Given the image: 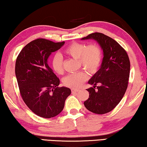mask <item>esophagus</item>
<instances>
[{
  "label": "esophagus",
  "mask_w": 147,
  "mask_h": 147,
  "mask_svg": "<svg viewBox=\"0 0 147 147\" xmlns=\"http://www.w3.org/2000/svg\"><path fill=\"white\" fill-rule=\"evenodd\" d=\"M80 90H76V89H71V92L72 93H76V92H79Z\"/></svg>",
  "instance_id": "obj_1"
}]
</instances>
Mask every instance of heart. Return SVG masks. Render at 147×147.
<instances>
[{"label":"heart","instance_id":"obj_1","mask_svg":"<svg viewBox=\"0 0 147 147\" xmlns=\"http://www.w3.org/2000/svg\"><path fill=\"white\" fill-rule=\"evenodd\" d=\"M65 52L70 57L79 60L80 65L94 74L97 71L102 59V52L100 47L96 44L86 45L81 43H73L66 48ZM51 66L54 71L58 74L63 72V57L59 53H55L51 59ZM88 79V75L84 71L71 74L65 76L63 83L67 87L78 88Z\"/></svg>","mask_w":147,"mask_h":147}]
</instances>
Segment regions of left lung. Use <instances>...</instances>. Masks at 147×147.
I'll list each match as a JSON object with an SVG mask.
<instances>
[{"label": "left lung", "mask_w": 147, "mask_h": 147, "mask_svg": "<svg viewBox=\"0 0 147 147\" xmlns=\"http://www.w3.org/2000/svg\"><path fill=\"white\" fill-rule=\"evenodd\" d=\"M86 39L97 41L103 50L104 57L100 69L88 82L94 86L87 89L90 96L84 104L89 111L104 114L112 111L125 94L130 75V60L124 48L103 33H91L82 39ZM98 83L100 86H96Z\"/></svg>", "instance_id": "8db88e82"}]
</instances>
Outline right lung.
<instances>
[{
	"mask_svg": "<svg viewBox=\"0 0 147 147\" xmlns=\"http://www.w3.org/2000/svg\"><path fill=\"white\" fill-rule=\"evenodd\" d=\"M64 43L35 39L23 47L16 60L15 75L21 97L28 108L40 117L58 115L71 94L69 88L58 87L59 79L47 63L51 53Z\"/></svg>",
	"mask_w": 147,
	"mask_h": 147,
	"instance_id": "1",
	"label": "right lung"
}]
</instances>
